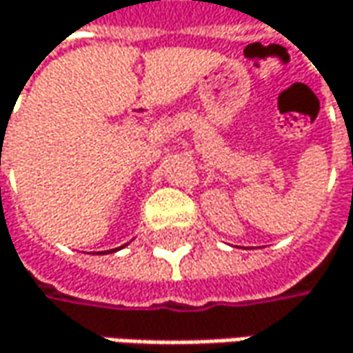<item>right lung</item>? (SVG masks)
Here are the masks:
<instances>
[{"instance_id":"obj_1","label":"right lung","mask_w":353,"mask_h":353,"mask_svg":"<svg viewBox=\"0 0 353 353\" xmlns=\"http://www.w3.org/2000/svg\"><path fill=\"white\" fill-rule=\"evenodd\" d=\"M121 248H123V246H121ZM117 250H119V248H112L111 252H117ZM107 252H109V250H107ZM103 254H105V252H103Z\"/></svg>"}]
</instances>
